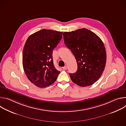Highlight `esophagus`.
<instances>
[{
  "mask_svg": "<svg viewBox=\"0 0 126 126\" xmlns=\"http://www.w3.org/2000/svg\"><path fill=\"white\" fill-rule=\"evenodd\" d=\"M62 69H63V70H66V69H67V66H65L64 67H62Z\"/></svg>",
  "mask_w": 126,
  "mask_h": 126,
  "instance_id": "1",
  "label": "esophagus"
}]
</instances>
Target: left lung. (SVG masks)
<instances>
[{
  "label": "left lung",
  "mask_w": 126,
  "mask_h": 126,
  "mask_svg": "<svg viewBox=\"0 0 126 126\" xmlns=\"http://www.w3.org/2000/svg\"><path fill=\"white\" fill-rule=\"evenodd\" d=\"M66 46L77 61L76 72L70 74L72 82L81 86L93 84L101 77L106 63L105 47L98 36L86 28L63 34Z\"/></svg>",
  "instance_id": "left-lung-1"
}]
</instances>
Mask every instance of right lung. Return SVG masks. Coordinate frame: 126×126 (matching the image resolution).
Returning a JSON list of instances; mask_svg holds the SVG:
<instances>
[{
  "mask_svg": "<svg viewBox=\"0 0 126 126\" xmlns=\"http://www.w3.org/2000/svg\"><path fill=\"white\" fill-rule=\"evenodd\" d=\"M62 32L42 29L30 35L22 54L23 69L31 83L45 88L54 83L60 71L54 67L53 50L62 38Z\"/></svg>",
  "mask_w": 126,
  "mask_h": 126,
  "instance_id": "obj_1",
  "label": "right lung"
}]
</instances>
